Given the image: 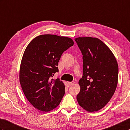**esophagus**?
Returning a JSON list of instances; mask_svg holds the SVG:
<instances>
[{"label":"esophagus","mask_w":130,"mask_h":130,"mask_svg":"<svg viewBox=\"0 0 130 130\" xmlns=\"http://www.w3.org/2000/svg\"><path fill=\"white\" fill-rule=\"evenodd\" d=\"M74 84H75V82H74V81H71V82H68V84H69V86H72V85H73Z\"/></svg>","instance_id":"esophagus-1"}]
</instances>
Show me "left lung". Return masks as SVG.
<instances>
[{
    "label": "left lung",
    "mask_w": 130,
    "mask_h": 130,
    "mask_svg": "<svg viewBox=\"0 0 130 130\" xmlns=\"http://www.w3.org/2000/svg\"><path fill=\"white\" fill-rule=\"evenodd\" d=\"M83 55V76L80 79L78 103L89 112L106 105L115 91L119 68L113 53L103 42L95 38L75 39Z\"/></svg>",
    "instance_id": "8db88e82"
}]
</instances>
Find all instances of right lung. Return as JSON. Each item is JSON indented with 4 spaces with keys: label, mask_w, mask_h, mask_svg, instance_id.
Here are the masks:
<instances>
[{
    "label": "right lung",
    "mask_w": 130,
    "mask_h": 130,
    "mask_svg": "<svg viewBox=\"0 0 130 130\" xmlns=\"http://www.w3.org/2000/svg\"><path fill=\"white\" fill-rule=\"evenodd\" d=\"M71 39L45 34L36 37L23 54L19 73L24 95L33 106L47 112L58 106L65 94V85L52 77L59 72L58 62L65 51L73 46Z\"/></svg>",
    "instance_id": "add662e5"
}]
</instances>
